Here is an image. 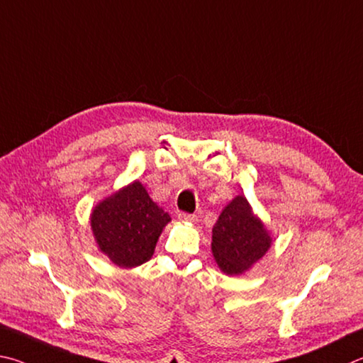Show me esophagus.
Here are the masks:
<instances>
[{
  "mask_svg": "<svg viewBox=\"0 0 363 363\" xmlns=\"http://www.w3.org/2000/svg\"><path fill=\"white\" fill-rule=\"evenodd\" d=\"M178 220L186 221V223H196V221H198V217H196V215H189V213H178Z\"/></svg>",
  "mask_w": 363,
  "mask_h": 363,
  "instance_id": "34e87169",
  "label": "esophagus"
}]
</instances>
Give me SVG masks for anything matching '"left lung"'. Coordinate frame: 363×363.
<instances>
[{"label":"left lung","mask_w":363,"mask_h":363,"mask_svg":"<svg viewBox=\"0 0 363 363\" xmlns=\"http://www.w3.org/2000/svg\"><path fill=\"white\" fill-rule=\"evenodd\" d=\"M271 244V233L242 194L221 211L212 230V255L226 276L244 274L268 253Z\"/></svg>","instance_id":"obj_1"}]
</instances>
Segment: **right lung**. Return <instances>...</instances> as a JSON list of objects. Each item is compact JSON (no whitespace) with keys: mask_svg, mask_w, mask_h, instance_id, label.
<instances>
[{"mask_svg":"<svg viewBox=\"0 0 363 363\" xmlns=\"http://www.w3.org/2000/svg\"><path fill=\"white\" fill-rule=\"evenodd\" d=\"M91 230L99 250L123 269L148 262L170 215L150 198L142 182L101 199L92 208Z\"/></svg>","mask_w":363,"mask_h":363,"instance_id":"add662e5","label":"right lung"}]
</instances>
